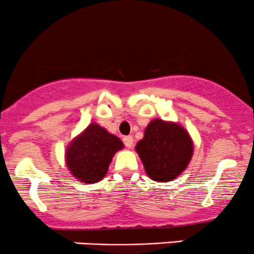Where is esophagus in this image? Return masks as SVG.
I'll return each mask as SVG.
<instances>
[{
    "mask_svg": "<svg viewBox=\"0 0 254 254\" xmlns=\"http://www.w3.org/2000/svg\"><path fill=\"white\" fill-rule=\"evenodd\" d=\"M123 143L125 144V147H127V148L132 147V144H133L132 136H124L123 137Z\"/></svg>",
    "mask_w": 254,
    "mask_h": 254,
    "instance_id": "1",
    "label": "esophagus"
}]
</instances>
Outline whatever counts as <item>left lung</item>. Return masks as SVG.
Masks as SVG:
<instances>
[{
    "mask_svg": "<svg viewBox=\"0 0 254 254\" xmlns=\"http://www.w3.org/2000/svg\"><path fill=\"white\" fill-rule=\"evenodd\" d=\"M193 145L180 125L155 119L147 127L136 151L148 177L155 182H170L179 176L190 162Z\"/></svg>",
    "mask_w": 254,
    "mask_h": 254,
    "instance_id": "left-lung-1",
    "label": "left lung"
}]
</instances>
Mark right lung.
<instances>
[{
  "label": "right lung",
  "instance_id": "right-lung-1",
  "mask_svg": "<svg viewBox=\"0 0 254 254\" xmlns=\"http://www.w3.org/2000/svg\"><path fill=\"white\" fill-rule=\"evenodd\" d=\"M123 148L117 136L98 124H90L66 149V165L83 183H97L107 173L115 153Z\"/></svg>",
  "mask_w": 254,
  "mask_h": 254
}]
</instances>
